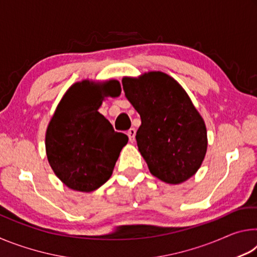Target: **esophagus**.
<instances>
[{
  "mask_svg": "<svg viewBox=\"0 0 257 257\" xmlns=\"http://www.w3.org/2000/svg\"><path fill=\"white\" fill-rule=\"evenodd\" d=\"M127 135H128V137H129V141L132 142V143H134V142H135V137H136V129H135V128H130V129L128 130Z\"/></svg>",
  "mask_w": 257,
  "mask_h": 257,
  "instance_id": "34e87169",
  "label": "esophagus"
}]
</instances>
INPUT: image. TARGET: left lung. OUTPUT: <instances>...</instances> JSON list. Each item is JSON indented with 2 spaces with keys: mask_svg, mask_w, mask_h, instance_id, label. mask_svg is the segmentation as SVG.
I'll list each match as a JSON object with an SVG mask.
<instances>
[{
  "mask_svg": "<svg viewBox=\"0 0 257 257\" xmlns=\"http://www.w3.org/2000/svg\"><path fill=\"white\" fill-rule=\"evenodd\" d=\"M125 97L142 119L138 150L152 175L181 184L201 167L207 150L206 127L185 89L167 73L124 77Z\"/></svg>",
  "mask_w": 257,
  "mask_h": 257,
  "instance_id": "left-lung-1",
  "label": "left lung"
}]
</instances>
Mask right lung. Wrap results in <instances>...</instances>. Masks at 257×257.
<instances>
[{
	"instance_id": "1",
	"label": "right lung",
	"mask_w": 257,
	"mask_h": 257,
	"mask_svg": "<svg viewBox=\"0 0 257 257\" xmlns=\"http://www.w3.org/2000/svg\"><path fill=\"white\" fill-rule=\"evenodd\" d=\"M118 80L73 84L61 99L45 136L52 170L69 188L89 193L110 179L127 135L98 112L104 96H119Z\"/></svg>"
}]
</instances>
